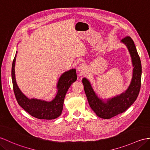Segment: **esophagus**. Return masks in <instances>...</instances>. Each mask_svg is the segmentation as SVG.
Wrapping results in <instances>:
<instances>
[{
	"mask_svg": "<svg viewBox=\"0 0 150 150\" xmlns=\"http://www.w3.org/2000/svg\"><path fill=\"white\" fill-rule=\"evenodd\" d=\"M78 71L81 74H83L84 72L86 71V67L84 66V64H81L78 67Z\"/></svg>",
	"mask_w": 150,
	"mask_h": 150,
	"instance_id": "obj_1",
	"label": "esophagus"
}]
</instances>
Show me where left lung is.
<instances>
[{
	"label": "left lung",
	"mask_w": 150,
	"mask_h": 150,
	"mask_svg": "<svg viewBox=\"0 0 150 150\" xmlns=\"http://www.w3.org/2000/svg\"><path fill=\"white\" fill-rule=\"evenodd\" d=\"M121 41L127 46L134 66L132 82L126 91L120 96L107 100V102L105 103L97 97L88 80L86 79H83L82 80L85 93L89 106L97 116L103 119H110L124 112L134 103L140 91L142 67L136 47L134 41L128 36L125 37Z\"/></svg>",
	"instance_id": "8db88e82"
}]
</instances>
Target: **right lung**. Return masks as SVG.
<instances>
[{"label": "right lung", "instance_id": "add662e5", "mask_svg": "<svg viewBox=\"0 0 150 150\" xmlns=\"http://www.w3.org/2000/svg\"><path fill=\"white\" fill-rule=\"evenodd\" d=\"M16 56V55L12 64L11 76L14 93L19 105L31 116L38 119L50 120L59 117L62 112L66 94L71 83L76 80V69H71L61 75L57 83V95L51 102H48L36 99L30 100L21 92L16 84L15 74Z\"/></svg>", "mask_w": 150, "mask_h": 150}]
</instances>
